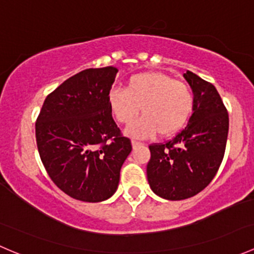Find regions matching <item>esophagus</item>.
<instances>
[{"instance_id":"1","label":"esophagus","mask_w":254,"mask_h":254,"mask_svg":"<svg viewBox=\"0 0 254 254\" xmlns=\"http://www.w3.org/2000/svg\"><path fill=\"white\" fill-rule=\"evenodd\" d=\"M131 145H132V147H136V146L142 145V142H141V141H137V140H132Z\"/></svg>"}]
</instances>
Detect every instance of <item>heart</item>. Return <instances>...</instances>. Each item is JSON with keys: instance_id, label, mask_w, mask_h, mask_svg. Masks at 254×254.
Listing matches in <instances>:
<instances>
[{"instance_id": "heart-1", "label": "heart", "mask_w": 254, "mask_h": 254, "mask_svg": "<svg viewBox=\"0 0 254 254\" xmlns=\"http://www.w3.org/2000/svg\"><path fill=\"white\" fill-rule=\"evenodd\" d=\"M108 104L118 123L129 125V134L147 137L156 132L171 136L183 129L190 118L194 96L190 87L163 72L137 73L127 81L125 89L109 92Z\"/></svg>"}]
</instances>
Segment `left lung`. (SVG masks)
I'll use <instances>...</instances> for the list:
<instances>
[{
	"mask_svg": "<svg viewBox=\"0 0 254 254\" xmlns=\"http://www.w3.org/2000/svg\"><path fill=\"white\" fill-rule=\"evenodd\" d=\"M183 76L194 93L188 125L173 139L148 146V183L167 200L188 199L209 186L222 162L229 134V113L216 88L190 71Z\"/></svg>",
	"mask_w": 254,
	"mask_h": 254,
	"instance_id": "obj_1",
	"label": "left lung"
}]
</instances>
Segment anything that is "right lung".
Wrapping results in <instances>:
<instances>
[{"label": "right lung", "instance_id": "right-lung-1", "mask_svg": "<svg viewBox=\"0 0 254 254\" xmlns=\"http://www.w3.org/2000/svg\"><path fill=\"white\" fill-rule=\"evenodd\" d=\"M118 70L87 68L48 94L35 122L40 160L51 181L77 200L111 198L131 141L115 124L108 96Z\"/></svg>", "mask_w": 254, "mask_h": 254}]
</instances>
